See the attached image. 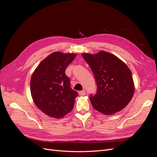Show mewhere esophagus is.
Instances as JSON below:
<instances>
[{
  "mask_svg": "<svg viewBox=\"0 0 157 157\" xmlns=\"http://www.w3.org/2000/svg\"><path fill=\"white\" fill-rule=\"evenodd\" d=\"M78 94L80 96H84V95L86 94V92H85V90H82V91L78 92Z\"/></svg>",
  "mask_w": 157,
  "mask_h": 157,
  "instance_id": "obj_1",
  "label": "esophagus"
}]
</instances>
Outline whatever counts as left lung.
<instances>
[{"instance_id":"left-lung-1","label":"left lung","mask_w":157,"mask_h":157,"mask_svg":"<svg viewBox=\"0 0 157 157\" xmlns=\"http://www.w3.org/2000/svg\"><path fill=\"white\" fill-rule=\"evenodd\" d=\"M97 84V92L90 97L93 107L106 115L125 108L134 96V82L130 69L115 55L105 51L82 53Z\"/></svg>"}]
</instances>
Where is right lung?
I'll return each mask as SVG.
<instances>
[{"mask_svg": "<svg viewBox=\"0 0 157 157\" xmlns=\"http://www.w3.org/2000/svg\"><path fill=\"white\" fill-rule=\"evenodd\" d=\"M77 56L55 52L37 66L31 78L30 88L35 105L48 116L60 118L72 111L78 93L71 88L65 71Z\"/></svg>", "mask_w": 157, "mask_h": 157, "instance_id": "right-lung-1", "label": "right lung"}]
</instances>
